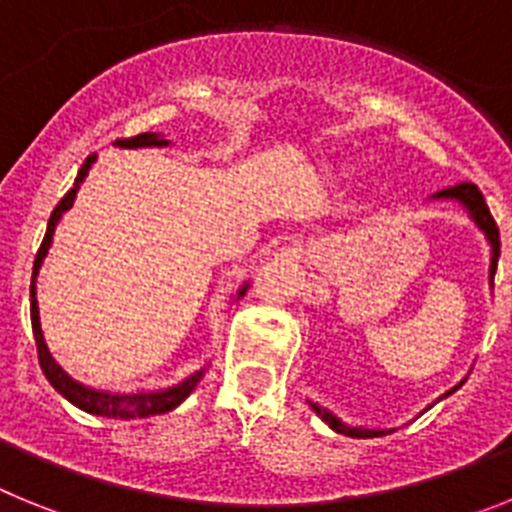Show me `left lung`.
<instances>
[{"label":"left lung","instance_id":"1","mask_svg":"<svg viewBox=\"0 0 512 512\" xmlns=\"http://www.w3.org/2000/svg\"><path fill=\"white\" fill-rule=\"evenodd\" d=\"M436 197H449V200H459L461 205L467 207L469 215L474 217V223L479 225V228L485 230L487 241H490L492 246V266H490V279L495 277V269H497V259H500V230H497V223L495 217H492L490 207H487L485 197H482V192H479L477 184L472 182H461L456 184V187H449L443 189V192H438ZM461 384H456L454 390H449L446 395H451V392L459 390ZM443 395V397H446ZM312 410L320 415V418L325 420V423L333 428L336 433H343V436H351V438H377V436H384L387 431H372V428H354V425H346L341 423V420L336 418V415H330L325 408H318V405H312Z\"/></svg>","mask_w":512,"mask_h":512}]
</instances>
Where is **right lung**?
Listing matches in <instances>:
<instances>
[{
  "label": "right lung",
  "mask_w": 512,
  "mask_h": 512,
  "mask_svg": "<svg viewBox=\"0 0 512 512\" xmlns=\"http://www.w3.org/2000/svg\"><path fill=\"white\" fill-rule=\"evenodd\" d=\"M117 143H120V146H125V148L166 146V140H161L158 135H153V133L135 135V138H120ZM92 161H94V156H89L87 161L81 164L74 187L63 194L61 202L53 207L51 220H48V230H45V238H43V243H40V248H38V256H35L33 284H30V320H33V336H35V348H38L40 369H43V374L48 377V382H51L53 387H56V390L61 392L63 397H66V400L74 402L76 408L87 410V413L104 415V418H125V420H128V418H148V415L169 413V410H174L176 405H179V402H182L184 397H187L189 392L194 390V387H197V382L202 379V372H194L192 377L184 379V382L176 384V387H171V390L151 392V395H146V392H143V395H110V392H97V390H89V387H84V384L74 382L69 374L63 372L61 366H58L56 361L51 359V354H48V348H45V341H43V333H40L38 300H35V274H38L40 261H43V256L48 253V246H51V238H53V230H56L58 217H61L63 212L74 205L76 189H79V184L84 182V176H87Z\"/></svg>",
  "instance_id": "add662e5"
}]
</instances>
